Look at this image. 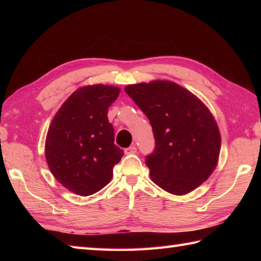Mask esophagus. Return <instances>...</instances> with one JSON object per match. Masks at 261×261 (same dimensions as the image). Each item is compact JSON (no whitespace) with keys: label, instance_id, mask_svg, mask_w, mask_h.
I'll return each mask as SVG.
<instances>
[{"label":"esophagus","instance_id":"obj_1","mask_svg":"<svg viewBox=\"0 0 261 261\" xmlns=\"http://www.w3.org/2000/svg\"><path fill=\"white\" fill-rule=\"evenodd\" d=\"M125 154H134L137 152V147L136 146H130L129 148L124 149Z\"/></svg>","mask_w":261,"mask_h":261}]
</instances>
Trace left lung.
I'll return each instance as SVG.
<instances>
[{
  "instance_id": "left-lung-1",
  "label": "left lung",
  "mask_w": 261,
  "mask_h": 261,
  "mask_svg": "<svg viewBox=\"0 0 261 261\" xmlns=\"http://www.w3.org/2000/svg\"><path fill=\"white\" fill-rule=\"evenodd\" d=\"M124 91L152 126L154 149L146 157L152 181L175 195L195 190L213 173L221 149L220 131L210 110L168 81L129 85Z\"/></svg>"
}]
</instances>
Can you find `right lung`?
I'll return each mask as SVG.
<instances>
[{"label":"right lung","instance_id":"right-lung-1","mask_svg":"<svg viewBox=\"0 0 261 261\" xmlns=\"http://www.w3.org/2000/svg\"><path fill=\"white\" fill-rule=\"evenodd\" d=\"M120 88L88 85L66 99L48 129L46 159L60 184L77 195L98 192L112 178L123 150L114 145L108 111Z\"/></svg>","mask_w":261,"mask_h":261}]
</instances>
